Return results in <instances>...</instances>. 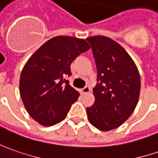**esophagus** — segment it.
Returning a JSON list of instances; mask_svg holds the SVG:
<instances>
[{
	"mask_svg": "<svg viewBox=\"0 0 158 158\" xmlns=\"http://www.w3.org/2000/svg\"><path fill=\"white\" fill-rule=\"evenodd\" d=\"M90 90H91L90 86H88V85H85L84 88H82V89H81V92H82V94H87V93H89Z\"/></svg>",
	"mask_w": 158,
	"mask_h": 158,
	"instance_id": "obj_1",
	"label": "esophagus"
}]
</instances>
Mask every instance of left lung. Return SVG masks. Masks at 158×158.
<instances>
[{
    "label": "left lung",
    "instance_id": "1",
    "mask_svg": "<svg viewBox=\"0 0 158 158\" xmlns=\"http://www.w3.org/2000/svg\"><path fill=\"white\" fill-rule=\"evenodd\" d=\"M92 47L98 83L95 101L86 107L92 125L102 131L120 127L135 110L140 94V75L132 58L118 43L103 35L86 38Z\"/></svg>",
    "mask_w": 158,
    "mask_h": 158
}]
</instances>
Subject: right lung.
<instances>
[{"label":"right lung","mask_w":158,"mask_h":158,"mask_svg":"<svg viewBox=\"0 0 158 158\" xmlns=\"http://www.w3.org/2000/svg\"><path fill=\"white\" fill-rule=\"evenodd\" d=\"M89 49L84 39L58 35L44 43L25 64L20 94L25 108L37 123L52 126L66 117L79 94L65 77L72 75V62Z\"/></svg>","instance_id":"obj_1"}]
</instances>
